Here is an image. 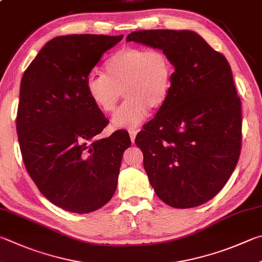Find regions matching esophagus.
<instances>
[{
	"label": "esophagus",
	"instance_id": "34e87169",
	"mask_svg": "<svg viewBox=\"0 0 262 262\" xmlns=\"http://www.w3.org/2000/svg\"><path fill=\"white\" fill-rule=\"evenodd\" d=\"M137 132H139L137 129H135V130H129V136H130V140H132L133 143H134V142H135V137H136Z\"/></svg>",
	"mask_w": 262,
	"mask_h": 262
}]
</instances>
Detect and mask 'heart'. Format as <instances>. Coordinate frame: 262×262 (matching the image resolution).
Masks as SVG:
<instances>
[{
	"mask_svg": "<svg viewBox=\"0 0 262 262\" xmlns=\"http://www.w3.org/2000/svg\"><path fill=\"white\" fill-rule=\"evenodd\" d=\"M173 66L160 49L123 47L104 64V74L90 73L85 87L98 110L111 113L122 96L120 108L112 117L115 128H135L144 120L149 108L157 110L168 97Z\"/></svg>",
	"mask_w": 262,
	"mask_h": 262,
	"instance_id": "b5f03b06",
	"label": "heart"
}]
</instances>
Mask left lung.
Segmentation results:
<instances>
[{
  "mask_svg": "<svg viewBox=\"0 0 262 262\" xmlns=\"http://www.w3.org/2000/svg\"><path fill=\"white\" fill-rule=\"evenodd\" d=\"M134 41L163 50L172 85L135 143L156 194L175 208L199 206L230 179L242 146V104L225 56L191 31L133 32Z\"/></svg>",
  "mask_w": 262,
  "mask_h": 262,
  "instance_id": "left-lung-1",
  "label": "left lung"
}]
</instances>
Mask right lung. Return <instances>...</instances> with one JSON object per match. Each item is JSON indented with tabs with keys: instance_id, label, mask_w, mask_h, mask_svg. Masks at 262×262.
Returning a JSON list of instances; mask_svg holds the SVG:
<instances>
[{
	"instance_id": "obj_1",
	"label": "right lung",
	"mask_w": 262,
	"mask_h": 262,
	"mask_svg": "<svg viewBox=\"0 0 262 262\" xmlns=\"http://www.w3.org/2000/svg\"><path fill=\"white\" fill-rule=\"evenodd\" d=\"M123 35L72 34L50 40L24 72L16 119L24 165L41 193L65 211L98 210L116 192L126 130L97 140L108 123L85 80Z\"/></svg>"
}]
</instances>
